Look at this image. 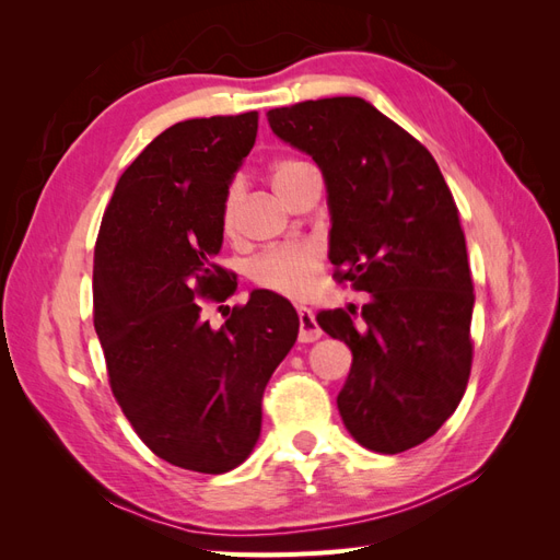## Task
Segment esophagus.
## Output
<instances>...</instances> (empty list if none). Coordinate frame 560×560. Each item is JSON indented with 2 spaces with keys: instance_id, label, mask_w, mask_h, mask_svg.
I'll list each match as a JSON object with an SVG mask.
<instances>
[{
  "instance_id": "esophagus-1",
  "label": "esophagus",
  "mask_w": 560,
  "mask_h": 560,
  "mask_svg": "<svg viewBox=\"0 0 560 560\" xmlns=\"http://www.w3.org/2000/svg\"><path fill=\"white\" fill-rule=\"evenodd\" d=\"M322 336V329L317 327L315 315L311 308H299V341L313 343Z\"/></svg>"
}]
</instances>
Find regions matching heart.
I'll return each instance as SVG.
<instances>
[{
  "label": "heart",
  "mask_w": 560,
  "mask_h": 560,
  "mask_svg": "<svg viewBox=\"0 0 560 560\" xmlns=\"http://www.w3.org/2000/svg\"><path fill=\"white\" fill-rule=\"evenodd\" d=\"M311 163L301 159H280L270 165V184L282 196ZM238 202L241 189L235 184L229 186V191L222 202V231L224 235H235L238 229ZM322 270V249L317 243H294L282 245L276 249L264 252L261 257L249 264L252 282L273 294L287 299H306L315 292Z\"/></svg>",
  "instance_id": "b5f03b06"
}]
</instances>
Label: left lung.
<instances>
[{"mask_svg":"<svg viewBox=\"0 0 560 560\" xmlns=\"http://www.w3.org/2000/svg\"><path fill=\"white\" fill-rule=\"evenodd\" d=\"M280 140L322 167L334 278L369 292L317 325L352 350L338 411L350 434L395 455L430 439L460 404L471 371L474 284L465 231L430 151L362 97L268 112Z\"/></svg>","mask_w":560,"mask_h":560,"instance_id":"8db88e82","label":"left lung"}]
</instances>
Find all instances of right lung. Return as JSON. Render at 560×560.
Instances as JSON below:
<instances>
[{
	"label": "right lung",
	"instance_id": "right-lung-1",
	"mask_svg": "<svg viewBox=\"0 0 560 560\" xmlns=\"http://www.w3.org/2000/svg\"><path fill=\"white\" fill-rule=\"evenodd\" d=\"M257 130L259 112L163 130L118 179L95 241L93 322L112 395L151 453L200 474L252 453L266 383L299 334L292 303L264 290L222 329L200 317L198 301L235 292L214 257L229 182Z\"/></svg>",
	"mask_w": 560,
	"mask_h": 560
}]
</instances>
